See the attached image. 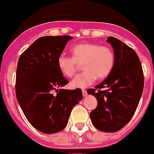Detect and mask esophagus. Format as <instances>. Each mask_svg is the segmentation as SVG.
Here are the masks:
<instances>
[{
	"label": "esophagus",
	"instance_id": "34e87169",
	"mask_svg": "<svg viewBox=\"0 0 154 154\" xmlns=\"http://www.w3.org/2000/svg\"><path fill=\"white\" fill-rule=\"evenodd\" d=\"M82 94H83V96L84 97H86L87 96V91H85V90H82Z\"/></svg>",
	"mask_w": 154,
	"mask_h": 154
}]
</instances>
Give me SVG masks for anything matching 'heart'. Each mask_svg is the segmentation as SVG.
Masks as SVG:
<instances>
[{
    "label": "heart",
    "mask_w": 154,
    "mask_h": 154,
    "mask_svg": "<svg viewBox=\"0 0 154 154\" xmlns=\"http://www.w3.org/2000/svg\"><path fill=\"white\" fill-rule=\"evenodd\" d=\"M72 57L60 55L57 66L63 75L71 78L75 73L79 64L82 63L85 70L71 82V86L84 88L93 84L95 80L107 78L115 64V55L108 46L95 43H80L72 48Z\"/></svg>",
    "instance_id": "b5f03b06"
}]
</instances>
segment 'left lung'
<instances>
[{
	"instance_id": "8db88e82",
	"label": "left lung",
	"mask_w": 154,
	"mask_h": 154,
	"mask_svg": "<svg viewBox=\"0 0 154 154\" xmlns=\"http://www.w3.org/2000/svg\"><path fill=\"white\" fill-rule=\"evenodd\" d=\"M106 41L114 49L113 69L87 92L98 101L96 108L90 113L92 125L101 131L113 133L123 128L133 117L143 93V74L133 49L113 36Z\"/></svg>"
}]
</instances>
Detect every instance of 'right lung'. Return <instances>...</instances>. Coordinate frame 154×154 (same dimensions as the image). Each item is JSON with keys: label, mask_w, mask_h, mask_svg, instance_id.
<instances>
[{"label": "right lung", "mask_w": 154, "mask_h": 154, "mask_svg": "<svg viewBox=\"0 0 154 154\" xmlns=\"http://www.w3.org/2000/svg\"><path fill=\"white\" fill-rule=\"evenodd\" d=\"M69 36H42L18 60L16 96L30 125L44 134H55L66 127L72 108L82 99L81 89L61 88L69 83L57 66V59ZM60 88L56 96L52 91Z\"/></svg>", "instance_id": "right-lung-1"}]
</instances>
